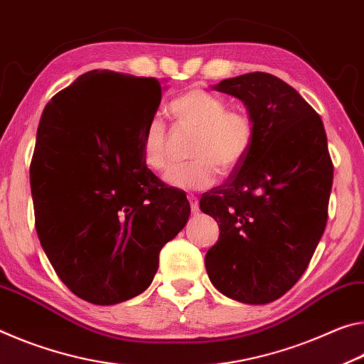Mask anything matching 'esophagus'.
<instances>
[{"label":"esophagus","instance_id":"esophagus-1","mask_svg":"<svg viewBox=\"0 0 364 364\" xmlns=\"http://www.w3.org/2000/svg\"><path fill=\"white\" fill-rule=\"evenodd\" d=\"M190 201V208H192V213H198L200 211V205H198V198L195 195H188L187 196Z\"/></svg>","mask_w":364,"mask_h":364}]
</instances>
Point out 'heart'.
Masks as SVG:
<instances>
[{"label": "heart", "mask_w": 364, "mask_h": 364, "mask_svg": "<svg viewBox=\"0 0 364 364\" xmlns=\"http://www.w3.org/2000/svg\"><path fill=\"white\" fill-rule=\"evenodd\" d=\"M178 126L195 129L186 164L174 166L166 174L169 186L182 190L211 187L219 176L229 174L242 164L252 150L255 126L242 109H229L228 101L205 88H190L172 98L168 105ZM141 158L153 171L169 168L168 130L163 119L154 116L141 132Z\"/></svg>", "instance_id": "1"}]
</instances>
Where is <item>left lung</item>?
<instances>
[{"label": "left lung", "mask_w": 364, "mask_h": 364, "mask_svg": "<svg viewBox=\"0 0 364 364\" xmlns=\"http://www.w3.org/2000/svg\"><path fill=\"white\" fill-rule=\"evenodd\" d=\"M214 88L245 103L255 140L228 181L200 198L219 225L205 266L221 294L263 305L294 287L311 261L333 164L319 114L279 77L250 73Z\"/></svg>", "instance_id": "1"}]
</instances>
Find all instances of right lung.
I'll return each instance as SVG.
<instances>
[{
  "mask_svg": "<svg viewBox=\"0 0 364 364\" xmlns=\"http://www.w3.org/2000/svg\"><path fill=\"white\" fill-rule=\"evenodd\" d=\"M163 97L154 77L90 70L41 114L31 163L35 229L59 279L82 300L141 294L190 203L141 158V132Z\"/></svg>",
  "mask_w": 364,
  "mask_h": 364,
  "instance_id": "obj_1",
  "label": "right lung"
}]
</instances>
